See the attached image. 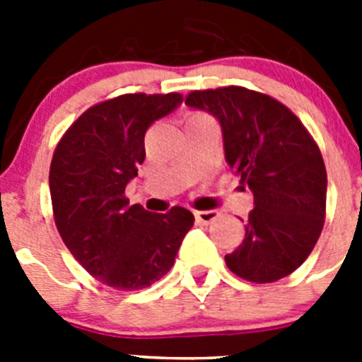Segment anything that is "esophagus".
<instances>
[{
  "instance_id": "esophagus-1",
  "label": "esophagus",
  "mask_w": 362,
  "mask_h": 362,
  "mask_svg": "<svg viewBox=\"0 0 362 362\" xmlns=\"http://www.w3.org/2000/svg\"><path fill=\"white\" fill-rule=\"evenodd\" d=\"M217 216H219V214H217L216 210H199V212H196V219L199 221V223H203V225L214 223V221L217 219Z\"/></svg>"
}]
</instances>
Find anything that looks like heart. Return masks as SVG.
I'll return each instance as SVG.
<instances>
[{
  "instance_id": "heart-1",
  "label": "heart",
  "mask_w": 362,
  "mask_h": 362,
  "mask_svg": "<svg viewBox=\"0 0 362 362\" xmlns=\"http://www.w3.org/2000/svg\"><path fill=\"white\" fill-rule=\"evenodd\" d=\"M201 117H204V116H201V114H192L190 117H188V123H190V121H196V119H201Z\"/></svg>"
}]
</instances>
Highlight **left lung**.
Here are the masks:
<instances>
[{"instance_id":"left-lung-1","label":"left lung","mask_w":362,"mask_h":362,"mask_svg":"<svg viewBox=\"0 0 362 362\" xmlns=\"http://www.w3.org/2000/svg\"><path fill=\"white\" fill-rule=\"evenodd\" d=\"M185 103L221 123L225 159L254 194L245 239L226 267L250 283H276L305 263L326 216L321 150L281 101L245 86L194 90Z\"/></svg>"}]
</instances>
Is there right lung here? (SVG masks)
<instances>
[{
	"instance_id": "right-lung-1",
	"label": "right lung",
	"mask_w": 362,
	"mask_h": 362,
	"mask_svg": "<svg viewBox=\"0 0 362 362\" xmlns=\"http://www.w3.org/2000/svg\"><path fill=\"white\" fill-rule=\"evenodd\" d=\"M183 95L123 94L85 110L50 163L57 232L90 276L116 290H141L166 276L194 216L183 206L152 214L124 197L145 161V134Z\"/></svg>"
}]
</instances>
